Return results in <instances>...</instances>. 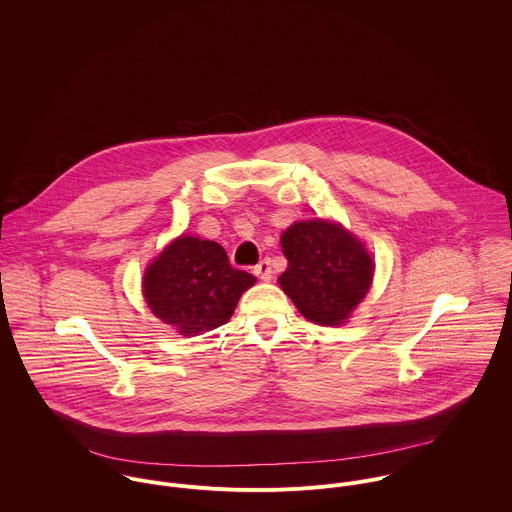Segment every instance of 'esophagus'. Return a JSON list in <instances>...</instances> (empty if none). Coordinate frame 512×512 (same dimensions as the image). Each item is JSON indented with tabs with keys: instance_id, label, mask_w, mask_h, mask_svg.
Segmentation results:
<instances>
[{
	"instance_id": "1",
	"label": "esophagus",
	"mask_w": 512,
	"mask_h": 512,
	"mask_svg": "<svg viewBox=\"0 0 512 512\" xmlns=\"http://www.w3.org/2000/svg\"><path fill=\"white\" fill-rule=\"evenodd\" d=\"M254 274L262 280V282H270L272 280V276H274V272H272V266H270V260L266 258V260H262V262H258L256 266H254Z\"/></svg>"
}]
</instances>
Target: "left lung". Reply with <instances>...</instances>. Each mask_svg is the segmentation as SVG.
<instances>
[{"label":"left lung","mask_w":512,"mask_h":512,"mask_svg":"<svg viewBox=\"0 0 512 512\" xmlns=\"http://www.w3.org/2000/svg\"><path fill=\"white\" fill-rule=\"evenodd\" d=\"M282 250L288 268L280 286L317 325H341L372 284L365 246L335 222H295L282 234Z\"/></svg>","instance_id":"left-lung-1"}]
</instances>
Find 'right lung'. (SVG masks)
<instances>
[{"instance_id": "obj_1", "label": "right lung", "mask_w": 512, "mask_h": 512, "mask_svg": "<svg viewBox=\"0 0 512 512\" xmlns=\"http://www.w3.org/2000/svg\"><path fill=\"white\" fill-rule=\"evenodd\" d=\"M254 282L252 274L230 266L217 242L181 236L147 268L144 295L161 321L193 337L224 325Z\"/></svg>"}]
</instances>
